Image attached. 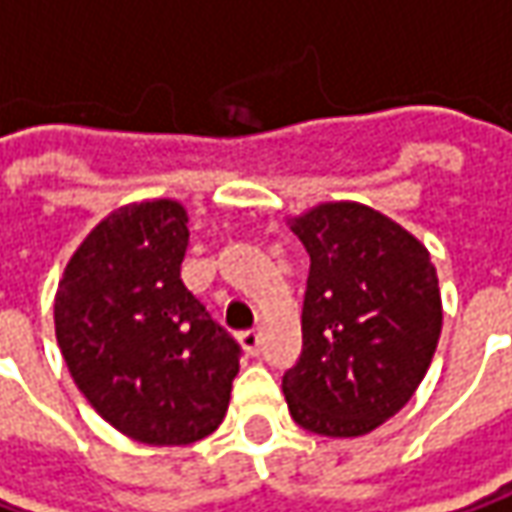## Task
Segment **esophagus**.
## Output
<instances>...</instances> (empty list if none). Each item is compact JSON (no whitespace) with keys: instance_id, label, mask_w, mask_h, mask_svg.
I'll list each match as a JSON object with an SVG mask.
<instances>
[{"instance_id":"34e87169","label":"esophagus","mask_w":512,"mask_h":512,"mask_svg":"<svg viewBox=\"0 0 512 512\" xmlns=\"http://www.w3.org/2000/svg\"><path fill=\"white\" fill-rule=\"evenodd\" d=\"M240 344H243V349H246L249 355H257V352H260V332H257V329L240 332Z\"/></svg>"}]
</instances>
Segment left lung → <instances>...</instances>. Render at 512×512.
I'll return each mask as SVG.
<instances>
[{
    "mask_svg": "<svg viewBox=\"0 0 512 512\" xmlns=\"http://www.w3.org/2000/svg\"><path fill=\"white\" fill-rule=\"evenodd\" d=\"M292 232L309 252L303 352L283 375L289 412L329 438L372 433L424 381L441 335L430 252L387 214L321 203Z\"/></svg>",
    "mask_w": 512,
    "mask_h": 512,
    "instance_id": "left-lung-1",
    "label": "left lung"
}]
</instances>
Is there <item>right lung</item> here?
I'll list each match as a JSON object with an SVG mask.
<instances>
[{"label": "right lung", "mask_w": 512, "mask_h": 512, "mask_svg": "<svg viewBox=\"0 0 512 512\" xmlns=\"http://www.w3.org/2000/svg\"><path fill=\"white\" fill-rule=\"evenodd\" d=\"M189 214L145 200L108 214L68 260L56 344L79 392L128 438L183 447L217 430L240 344L180 278Z\"/></svg>", "instance_id": "add662e5"}]
</instances>
